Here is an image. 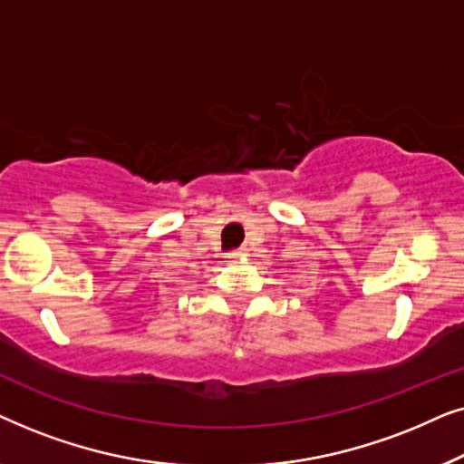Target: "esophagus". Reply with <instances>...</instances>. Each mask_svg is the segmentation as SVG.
<instances>
[{"label": "esophagus", "instance_id": "esophagus-1", "mask_svg": "<svg viewBox=\"0 0 464 464\" xmlns=\"http://www.w3.org/2000/svg\"><path fill=\"white\" fill-rule=\"evenodd\" d=\"M245 256H246V249H234V251L227 253V257H230V259H240Z\"/></svg>", "mask_w": 464, "mask_h": 464}]
</instances>
